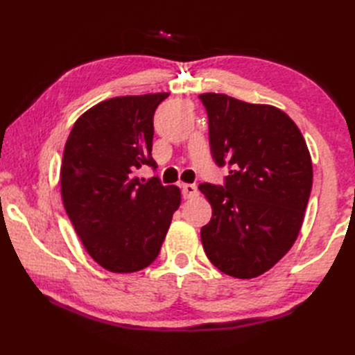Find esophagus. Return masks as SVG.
Instances as JSON below:
<instances>
[{
	"label": "esophagus",
	"instance_id": "34e87169",
	"mask_svg": "<svg viewBox=\"0 0 355 355\" xmlns=\"http://www.w3.org/2000/svg\"><path fill=\"white\" fill-rule=\"evenodd\" d=\"M182 195L184 200H191L198 195V189L195 184H183L182 186Z\"/></svg>",
	"mask_w": 355,
	"mask_h": 355
}]
</instances>
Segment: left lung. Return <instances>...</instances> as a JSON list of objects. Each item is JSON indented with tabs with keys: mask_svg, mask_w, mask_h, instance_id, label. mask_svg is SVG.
<instances>
[{
	"mask_svg": "<svg viewBox=\"0 0 355 355\" xmlns=\"http://www.w3.org/2000/svg\"><path fill=\"white\" fill-rule=\"evenodd\" d=\"M200 99L210 153L229 171L224 184L198 186L212 205L202 247L223 273L252 279L273 267L299 235L313 187L311 157L284 111L216 93Z\"/></svg>",
	"mask_w": 355,
	"mask_h": 355,
	"instance_id": "1",
	"label": "left lung"
}]
</instances>
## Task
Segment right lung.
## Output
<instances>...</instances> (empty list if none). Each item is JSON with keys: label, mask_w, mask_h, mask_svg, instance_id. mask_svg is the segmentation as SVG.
Wrapping results in <instances>:
<instances>
[{"label": "right lung", "mask_w": 355, "mask_h": 355, "mask_svg": "<svg viewBox=\"0 0 355 355\" xmlns=\"http://www.w3.org/2000/svg\"><path fill=\"white\" fill-rule=\"evenodd\" d=\"M168 93L125 96L82 114L65 143L61 193L70 221L89 256L114 273L150 266L160 253L172 215L182 202L177 186L153 171L154 112Z\"/></svg>", "instance_id": "add662e5"}]
</instances>
